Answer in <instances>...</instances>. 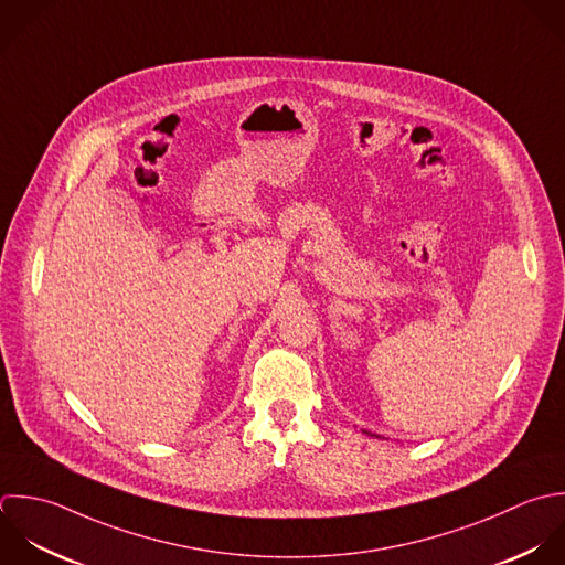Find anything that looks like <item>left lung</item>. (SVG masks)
I'll use <instances>...</instances> for the list:
<instances>
[{
  "instance_id": "8db88e82",
  "label": "left lung",
  "mask_w": 565,
  "mask_h": 565,
  "mask_svg": "<svg viewBox=\"0 0 565 565\" xmlns=\"http://www.w3.org/2000/svg\"><path fill=\"white\" fill-rule=\"evenodd\" d=\"M365 434H367V431H365ZM370 436H374V434H370ZM376 438H379V436H376Z\"/></svg>"
}]
</instances>
